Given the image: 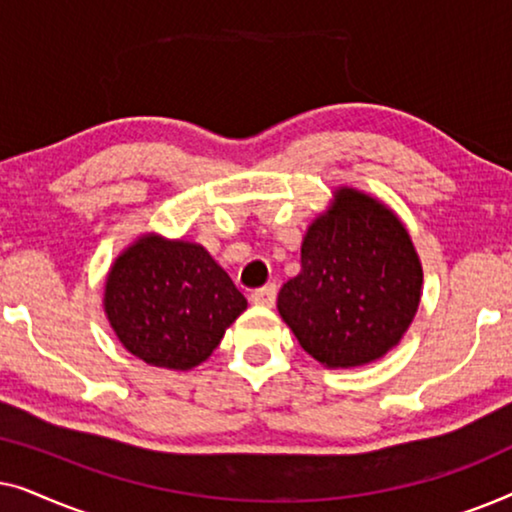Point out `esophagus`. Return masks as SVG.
Returning <instances> with one entry per match:
<instances>
[{"mask_svg":"<svg viewBox=\"0 0 512 512\" xmlns=\"http://www.w3.org/2000/svg\"><path fill=\"white\" fill-rule=\"evenodd\" d=\"M275 298H277V286L275 284L261 286V289H256L254 293H251V303L261 305V307H272V305H275Z\"/></svg>","mask_w":512,"mask_h":512,"instance_id":"esophagus-1","label":"esophagus"}]
</instances>
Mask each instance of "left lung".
<instances>
[{
    "instance_id": "1",
    "label": "left lung",
    "mask_w": 512,
    "mask_h": 512,
    "mask_svg": "<svg viewBox=\"0 0 512 512\" xmlns=\"http://www.w3.org/2000/svg\"><path fill=\"white\" fill-rule=\"evenodd\" d=\"M422 277L401 219L380 200L345 186L307 228L300 272L282 286L277 310L319 363L366 366L408 331Z\"/></svg>"
}]
</instances>
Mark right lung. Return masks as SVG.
<instances>
[{"instance_id": "obj_1", "label": "right lung", "mask_w": 512, "mask_h": 512, "mask_svg": "<svg viewBox=\"0 0 512 512\" xmlns=\"http://www.w3.org/2000/svg\"><path fill=\"white\" fill-rule=\"evenodd\" d=\"M247 298L200 244L142 235L111 265L104 312L149 366L191 370L219 347Z\"/></svg>"}]
</instances>
